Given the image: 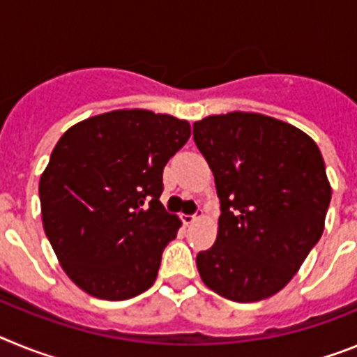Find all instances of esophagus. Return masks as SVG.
Segmentation results:
<instances>
[{"label": "esophagus", "instance_id": "obj_1", "mask_svg": "<svg viewBox=\"0 0 357 357\" xmlns=\"http://www.w3.org/2000/svg\"><path fill=\"white\" fill-rule=\"evenodd\" d=\"M197 220V214H182V222H184V225H191V223H195Z\"/></svg>", "mask_w": 357, "mask_h": 357}]
</instances>
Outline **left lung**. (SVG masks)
Here are the masks:
<instances>
[{
    "mask_svg": "<svg viewBox=\"0 0 357 357\" xmlns=\"http://www.w3.org/2000/svg\"><path fill=\"white\" fill-rule=\"evenodd\" d=\"M193 137L214 175L222 214L216 243L197 255L204 284L234 302L275 295L326 227L331 184L317 143L257 112L200 119Z\"/></svg>",
    "mask_w": 357,
    "mask_h": 357,
    "instance_id": "obj_1",
    "label": "left lung"
}]
</instances>
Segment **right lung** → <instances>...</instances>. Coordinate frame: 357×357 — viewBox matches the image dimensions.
Wrapping results in <instances>:
<instances>
[{
	"mask_svg": "<svg viewBox=\"0 0 357 357\" xmlns=\"http://www.w3.org/2000/svg\"><path fill=\"white\" fill-rule=\"evenodd\" d=\"M191 135L189 121L144 109L73 125L40 175L44 232L66 275L103 301H127L157 279L182 227L164 211L162 169Z\"/></svg>",
	"mask_w": 357,
	"mask_h": 357,
	"instance_id": "obj_1",
	"label": "right lung"
}]
</instances>
